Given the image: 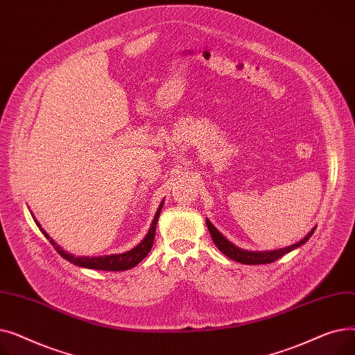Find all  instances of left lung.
Segmentation results:
<instances>
[{
    "label": "left lung",
    "mask_w": 355,
    "mask_h": 355,
    "mask_svg": "<svg viewBox=\"0 0 355 355\" xmlns=\"http://www.w3.org/2000/svg\"><path fill=\"white\" fill-rule=\"evenodd\" d=\"M206 221H207V227L210 230L211 239L214 241V245L218 248V250L221 253H225L226 256H229L232 260H236V262L245 263V265H266V263L275 262V260H277L279 257H282L284 254L289 253L291 250H293L296 248L302 246L304 243H306V240L312 236V233L316 229V227H313L308 233V236H305L301 241H297V243H295L292 246H288L285 249L270 250V252H249V250H243V249L234 246L233 243H230V241L211 225L210 220H206Z\"/></svg>",
    "instance_id": "1"
}]
</instances>
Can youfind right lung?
<instances>
[{"mask_svg": "<svg viewBox=\"0 0 355 355\" xmlns=\"http://www.w3.org/2000/svg\"><path fill=\"white\" fill-rule=\"evenodd\" d=\"M161 209H162V202L159 204V207L157 210V214L153 220V225H151V229H149L148 234L145 236V239L141 241V243L130 249L129 252H125L122 254H110V256H99V257H76L73 256L67 252H64L59 245H55L54 241L49 237V234L42 229L40 223H37L35 220V225L40 227V230L43 232V234L49 239L50 243L54 246L55 252H58L63 259H66L67 262L76 265V266H80V268H87V269H96V270H107V272H119V270H128L130 268L137 266L142 259L146 257V254L149 253V250H151L153 248V243H154V237H155V227H157V221H158V217H159V213H161Z\"/></svg>", "mask_w": 355, "mask_h": 355, "instance_id": "1", "label": "right lung"}]
</instances>
